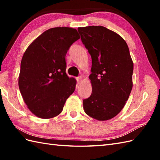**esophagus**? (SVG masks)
Wrapping results in <instances>:
<instances>
[{
    "mask_svg": "<svg viewBox=\"0 0 160 160\" xmlns=\"http://www.w3.org/2000/svg\"><path fill=\"white\" fill-rule=\"evenodd\" d=\"M76 80H77V82L78 84H80L81 82H82V78L81 76H79V77H77L76 78Z\"/></svg>",
    "mask_w": 160,
    "mask_h": 160,
    "instance_id": "obj_1",
    "label": "esophagus"
}]
</instances>
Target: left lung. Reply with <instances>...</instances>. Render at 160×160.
<instances>
[{
	"label": "left lung",
	"instance_id": "left-lung-1",
	"mask_svg": "<svg viewBox=\"0 0 160 160\" xmlns=\"http://www.w3.org/2000/svg\"><path fill=\"white\" fill-rule=\"evenodd\" d=\"M81 40L92 59L89 76L92 93L83 100L89 116L99 121L120 113L132 87L133 62L127 42L102 26L78 28Z\"/></svg>",
	"mask_w": 160,
	"mask_h": 160
}]
</instances>
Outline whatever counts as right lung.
I'll return each mask as SVG.
<instances>
[{
  "label": "right lung",
  "mask_w": 160,
  "mask_h": 160,
  "mask_svg": "<svg viewBox=\"0 0 160 160\" xmlns=\"http://www.w3.org/2000/svg\"><path fill=\"white\" fill-rule=\"evenodd\" d=\"M80 38L76 29L51 28L26 49L20 63L18 86L24 102L36 116L49 119L58 115L75 91L76 80L66 73L65 56Z\"/></svg>",
  "instance_id": "add662e5"
}]
</instances>
